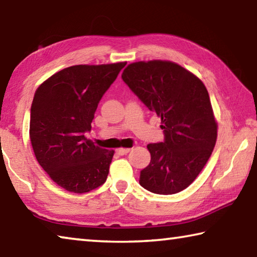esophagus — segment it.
<instances>
[{"label": "esophagus", "mask_w": 257, "mask_h": 257, "mask_svg": "<svg viewBox=\"0 0 257 257\" xmlns=\"http://www.w3.org/2000/svg\"><path fill=\"white\" fill-rule=\"evenodd\" d=\"M130 152V149H119V150H116V153H118L119 155H125V154H128Z\"/></svg>", "instance_id": "esophagus-1"}]
</instances>
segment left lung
<instances>
[{
	"label": "left lung",
	"mask_w": 257,
	"mask_h": 257,
	"mask_svg": "<svg viewBox=\"0 0 257 257\" xmlns=\"http://www.w3.org/2000/svg\"><path fill=\"white\" fill-rule=\"evenodd\" d=\"M121 78L162 121L164 141L147 145L151 162L141 171L139 184L154 194L179 193L196 179L216 142L206 87L170 61L132 63Z\"/></svg>",
	"instance_id": "8db88e82"
}]
</instances>
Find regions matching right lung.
<instances>
[{"mask_svg": "<svg viewBox=\"0 0 257 257\" xmlns=\"http://www.w3.org/2000/svg\"><path fill=\"white\" fill-rule=\"evenodd\" d=\"M125 62L72 66L38 87L30 107V142L35 156L54 182L82 194L105 182L114 152L85 137L103 95Z\"/></svg>", "mask_w": 257, "mask_h": 257, "instance_id": "add662e5", "label": "right lung"}]
</instances>
